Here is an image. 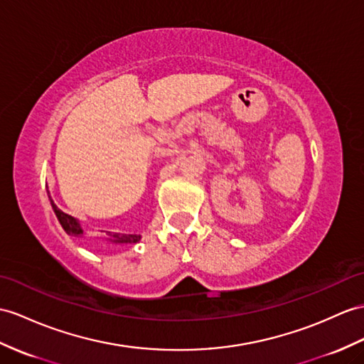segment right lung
I'll use <instances>...</instances> for the list:
<instances>
[{
	"instance_id": "add662e5",
	"label": "right lung",
	"mask_w": 364,
	"mask_h": 364,
	"mask_svg": "<svg viewBox=\"0 0 364 364\" xmlns=\"http://www.w3.org/2000/svg\"><path fill=\"white\" fill-rule=\"evenodd\" d=\"M49 199H50V196H49ZM50 205H52V208H54V213L57 215L61 227H63V230L68 235L80 236L83 233V230L80 228V224L77 223V220L73 216H69V215H66V213L61 211L52 199H50ZM112 237L115 242H137L140 239L139 235H112Z\"/></svg>"
}]
</instances>
